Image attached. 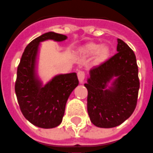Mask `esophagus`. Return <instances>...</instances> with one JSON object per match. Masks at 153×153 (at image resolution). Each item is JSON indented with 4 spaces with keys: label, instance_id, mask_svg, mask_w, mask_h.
Masks as SVG:
<instances>
[{
    "label": "esophagus",
    "instance_id": "1",
    "mask_svg": "<svg viewBox=\"0 0 153 153\" xmlns=\"http://www.w3.org/2000/svg\"><path fill=\"white\" fill-rule=\"evenodd\" d=\"M77 76H78V80L80 81V84H83L84 83V78H85V73L83 71H79L77 73Z\"/></svg>",
    "mask_w": 153,
    "mask_h": 153
}]
</instances>
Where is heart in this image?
Segmentation results:
<instances>
[{
  "label": "heart",
  "instance_id": "heart-1",
  "mask_svg": "<svg viewBox=\"0 0 153 153\" xmlns=\"http://www.w3.org/2000/svg\"><path fill=\"white\" fill-rule=\"evenodd\" d=\"M84 52L88 55L96 54V60L98 63L105 62L109 56L110 50L107 46H101L96 43L88 44L85 48Z\"/></svg>",
  "mask_w": 153,
  "mask_h": 153
}]
</instances>
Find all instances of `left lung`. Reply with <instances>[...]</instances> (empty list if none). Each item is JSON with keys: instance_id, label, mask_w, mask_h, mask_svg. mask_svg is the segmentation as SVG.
Instances as JSON below:
<instances>
[{"instance_id": "obj_1", "label": "left lung", "mask_w": 153, "mask_h": 153, "mask_svg": "<svg viewBox=\"0 0 153 153\" xmlns=\"http://www.w3.org/2000/svg\"><path fill=\"white\" fill-rule=\"evenodd\" d=\"M117 51L107 62L90 69L84 84L89 118L100 128L121 125L131 116L137 101L140 82L136 56L119 39Z\"/></svg>"}]
</instances>
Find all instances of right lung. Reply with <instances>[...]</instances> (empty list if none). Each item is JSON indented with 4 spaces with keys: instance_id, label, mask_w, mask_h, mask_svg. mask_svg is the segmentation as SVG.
Masks as SVG:
<instances>
[{
    "instance_id": "obj_1",
    "label": "right lung",
    "mask_w": 153,
    "mask_h": 153,
    "mask_svg": "<svg viewBox=\"0 0 153 153\" xmlns=\"http://www.w3.org/2000/svg\"><path fill=\"white\" fill-rule=\"evenodd\" d=\"M66 39L53 31L40 35L27 46L17 68L15 91L19 108L27 120L40 128L51 129L62 123L67 100L79 84L76 73L58 74L45 85L37 74L40 42Z\"/></svg>"
}]
</instances>
